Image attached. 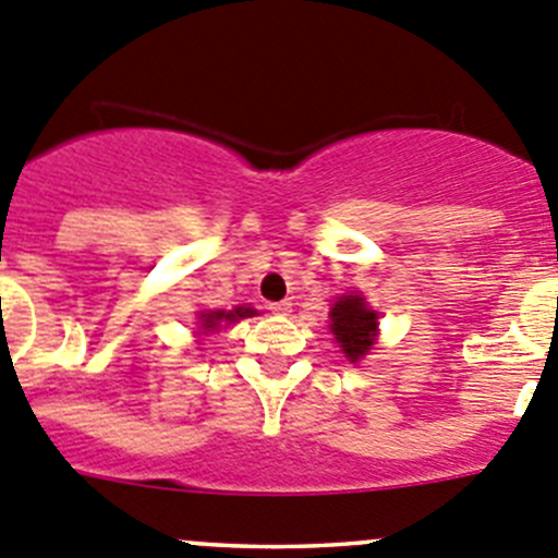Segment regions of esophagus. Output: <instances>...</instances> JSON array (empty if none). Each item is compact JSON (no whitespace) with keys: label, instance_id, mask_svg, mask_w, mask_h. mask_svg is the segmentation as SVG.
<instances>
[{"label":"esophagus","instance_id":"1","mask_svg":"<svg viewBox=\"0 0 558 558\" xmlns=\"http://www.w3.org/2000/svg\"><path fill=\"white\" fill-rule=\"evenodd\" d=\"M269 313H275V316H289V313H291V302L289 300L272 302V305H269Z\"/></svg>","mask_w":558,"mask_h":558}]
</instances>
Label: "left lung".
Listing matches in <instances>:
<instances>
[{
	"label": "left lung",
	"mask_w": 558,
	"mask_h": 558,
	"mask_svg": "<svg viewBox=\"0 0 558 558\" xmlns=\"http://www.w3.org/2000/svg\"><path fill=\"white\" fill-rule=\"evenodd\" d=\"M329 329H332L335 340L340 343L343 354L351 362L362 360L371 351L373 338H376V311H367L365 300L360 294H345L335 302L329 311Z\"/></svg>",
	"instance_id": "8db88e82"
}]
</instances>
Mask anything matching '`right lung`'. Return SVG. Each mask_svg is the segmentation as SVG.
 Wrapping results in <instances>:
<instances>
[{
    "label": "right lung",
    "instance_id": "right-lung-1",
    "mask_svg": "<svg viewBox=\"0 0 558 558\" xmlns=\"http://www.w3.org/2000/svg\"><path fill=\"white\" fill-rule=\"evenodd\" d=\"M253 307H236V311L226 313V311H209L204 313V329H215L220 327V322H236V318H245V316H253Z\"/></svg>",
    "mask_w": 558,
    "mask_h": 558
}]
</instances>
